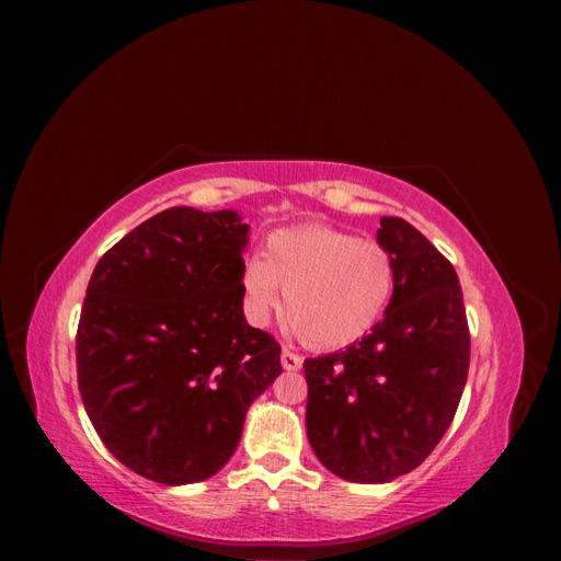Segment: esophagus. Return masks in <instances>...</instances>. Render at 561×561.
<instances>
[{
	"label": "esophagus",
	"mask_w": 561,
	"mask_h": 561,
	"mask_svg": "<svg viewBox=\"0 0 561 561\" xmlns=\"http://www.w3.org/2000/svg\"><path fill=\"white\" fill-rule=\"evenodd\" d=\"M280 365H283V369H287V371H295V369H301L304 360H301V355L283 348V353H280Z\"/></svg>",
	"instance_id": "esophagus-1"
}]
</instances>
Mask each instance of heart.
I'll use <instances>...</instances> for the list:
<instances>
[{"label":"heart","mask_w":561,"mask_h":561,"mask_svg":"<svg viewBox=\"0 0 561 561\" xmlns=\"http://www.w3.org/2000/svg\"><path fill=\"white\" fill-rule=\"evenodd\" d=\"M248 316L264 325L280 309L304 344L336 351L377 328L396 293V257L383 243L301 225L268 236L264 257L243 266Z\"/></svg>","instance_id":"heart-1"}]
</instances>
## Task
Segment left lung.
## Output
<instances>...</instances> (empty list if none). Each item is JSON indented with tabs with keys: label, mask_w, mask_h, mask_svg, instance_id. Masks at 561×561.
<instances>
[{
	"label": "left lung",
	"mask_w": 561,
	"mask_h": 561,
	"mask_svg": "<svg viewBox=\"0 0 561 561\" xmlns=\"http://www.w3.org/2000/svg\"><path fill=\"white\" fill-rule=\"evenodd\" d=\"M377 241L396 257L383 318L348 348L304 360L309 443L330 472L358 484L423 463L449 428L470 365L454 266L400 217H381Z\"/></svg>",
	"instance_id": "left-lung-1"
}]
</instances>
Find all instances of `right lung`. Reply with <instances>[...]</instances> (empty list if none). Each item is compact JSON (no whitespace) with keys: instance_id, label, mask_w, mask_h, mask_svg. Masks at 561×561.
Masks as SVG:
<instances>
[{"instance_id":"1","label":"right lung","mask_w":561,"mask_h":561,"mask_svg":"<svg viewBox=\"0 0 561 561\" xmlns=\"http://www.w3.org/2000/svg\"><path fill=\"white\" fill-rule=\"evenodd\" d=\"M250 227L236 210L168 208L107 250L77 330V375L105 447L159 484L222 470L248 407L283 371L243 313Z\"/></svg>"}]
</instances>
